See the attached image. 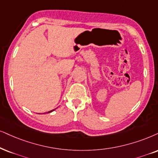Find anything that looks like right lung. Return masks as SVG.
<instances>
[{
    "instance_id": "1",
    "label": "right lung",
    "mask_w": 158,
    "mask_h": 158,
    "mask_svg": "<svg viewBox=\"0 0 158 158\" xmlns=\"http://www.w3.org/2000/svg\"><path fill=\"white\" fill-rule=\"evenodd\" d=\"M55 109H53V110H52V111H48V113H50V112H52V111H53L54 110H55Z\"/></svg>"
}]
</instances>
